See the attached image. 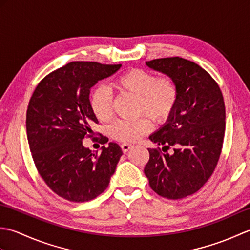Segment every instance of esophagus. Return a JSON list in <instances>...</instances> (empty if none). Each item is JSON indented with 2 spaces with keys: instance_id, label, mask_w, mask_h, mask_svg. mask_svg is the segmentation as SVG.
Masks as SVG:
<instances>
[{
  "instance_id": "1",
  "label": "esophagus",
  "mask_w": 250,
  "mask_h": 250,
  "mask_svg": "<svg viewBox=\"0 0 250 250\" xmlns=\"http://www.w3.org/2000/svg\"><path fill=\"white\" fill-rule=\"evenodd\" d=\"M132 148V145L128 144V143H125V144H121V149L122 151H124L125 153L128 152L130 149Z\"/></svg>"
}]
</instances>
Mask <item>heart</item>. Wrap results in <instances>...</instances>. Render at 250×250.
I'll list each match as a JSON object with an SVG mask.
<instances>
[{
	"label": "heart",
	"mask_w": 250,
	"mask_h": 250,
	"mask_svg": "<svg viewBox=\"0 0 250 250\" xmlns=\"http://www.w3.org/2000/svg\"><path fill=\"white\" fill-rule=\"evenodd\" d=\"M115 83L119 89L139 99L137 114L150 117L157 122L167 120L176 107L178 88L174 79L169 76L158 77L155 73L143 68H132L117 77ZM89 102L93 115L99 120L110 119L113 94L107 87L95 88L90 95ZM150 128V120L142 117L136 120H117L111 124L109 132L116 140L133 143L139 141Z\"/></svg>",
	"instance_id": "heart-1"
}]
</instances>
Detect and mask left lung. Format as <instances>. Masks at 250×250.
<instances>
[{
  "label": "left lung",
  "mask_w": 250,
  "mask_h": 250,
  "mask_svg": "<svg viewBox=\"0 0 250 250\" xmlns=\"http://www.w3.org/2000/svg\"><path fill=\"white\" fill-rule=\"evenodd\" d=\"M146 64L174 79L178 101L166 125L149 136L163 147L148 148L144 173L157 194L184 199L203 187L218 163L226 130L224 97L215 79L192 61L172 57ZM171 146L173 155L167 153Z\"/></svg>",
  "instance_id": "8db88e82"
}]
</instances>
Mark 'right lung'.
<instances>
[{
	"mask_svg": "<svg viewBox=\"0 0 250 250\" xmlns=\"http://www.w3.org/2000/svg\"><path fill=\"white\" fill-rule=\"evenodd\" d=\"M120 66L67 63L42 79L30 99L25 126L32 158L46 185L67 201L87 202L102 193L122 156L116 143L103 146L100 155L83 145L84 137L94 136L91 126L98 124L90 89Z\"/></svg>",
	"mask_w": 250,
	"mask_h": 250,
	"instance_id": "add662e5",
	"label": "right lung"
}]
</instances>
